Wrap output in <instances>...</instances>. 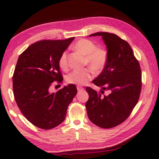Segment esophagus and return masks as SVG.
Wrapping results in <instances>:
<instances>
[{
  "label": "esophagus",
  "mask_w": 159,
  "mask_h": 159,
  "mask_svg": "<svg viewBox=\"0 0 159 159\" xmlns=\"http://www.w3.org/2000/svg\"><path fill=\"white\" fill-rule=\"evenodd\" d=\"M77 90H78V91L80 92V91H82V90H84V88L80 87V86H78L77 87Z\"/></svg>",
  "instance_id": "esophagus-1"
}]
</instances>
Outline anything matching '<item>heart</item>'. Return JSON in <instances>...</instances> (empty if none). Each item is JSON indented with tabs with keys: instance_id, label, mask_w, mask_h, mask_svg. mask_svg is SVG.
Masks as SVG:
<instances>
[{
	"instance_id": "heart-1",
	"label": "heart",
	"mask_w": 159,
	"mask_h": 159,
	"mask_svg": "<svg viewBox=\"0 0 159 159\" xmlns=\"http://www.w3.org/2000/svg\"><path fill=\"white\" fill-rule=\"evenodd\" d=\"M74 49L85 56V64H88L93 71L99 72L103 69L107 61L106 49L97 47L96 44L91 40L82 39L74 45ZM59 65L63 70L69 67L67 52H64L59 59ZM92 79V72L89 69H76L68 75L66 80L69 84L84 85Z\"/></svg>"
}]
</instances>
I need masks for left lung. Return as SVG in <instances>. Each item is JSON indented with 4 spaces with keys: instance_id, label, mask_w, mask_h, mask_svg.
Segmentation results:
<instances>
[{
    "instance_id": "8db88e82",
    "label": "left lung",
    "mask_w": 159,
    "mask_h": 159,
    "mask_svg": "<svg viewBox=\"0 0 159 159\" xmlns=\"http://www.w3.org/2000/svg\"><path fill=\"white\" fill-rule=\"evenodd\" d=\"M101 36L107 47V61L98 76L93 80L97 86L110 92L108 96L87 87L88 116L93 124L109 129L120 125L129 117L139 98L142 89L140 65L127 42L109 32L89 35Z\"/></svg>"
}]
</instances>
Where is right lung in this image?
Masks as SVG:
<instances>
[{
    "instance_id": "right-lung-1",
    "label": "right lung",
    "mask_w": 159,
    "mask_h": 159,
    "mask_svg": "<svg viewBox=\"0 0 159 159\" xmlns=\"http://www.w3.org/2000/svg\"><path fill=\"white\" fill-rule=\"evenodd\" d=\"M74 39L38 41L17 59L12 76L15 99L26 119L41 129H51L64 122L68 106L76 95L74 84L57 93L49 90L53 82H62L59 59Z\"/></svg>"
}]
</instances>
